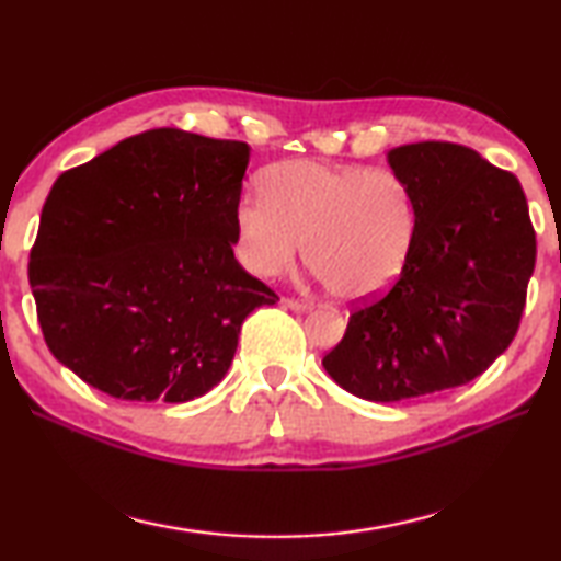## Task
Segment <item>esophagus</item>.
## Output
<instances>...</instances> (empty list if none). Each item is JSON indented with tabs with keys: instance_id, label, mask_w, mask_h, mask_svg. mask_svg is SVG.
Returning a JSON list of instances; mask_svg holds the SVG:
<instances>
[{
	"instance_id": "esophagus-1",
	"label": "esophagus",
	"mask_w": 561,
	"mask_h": 561,
	"mask_svg": "<svg viewBox=\"0 0 561 561\" xmlns=\"http://www.w3.org/2000/svg\"><path fill=\"white\" fill-rule=\"evenodd\" d=\"M283 306L290 308V310H310V302L308 300H300V298H283Z\"/></svg>"
}]
</instances>
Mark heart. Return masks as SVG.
<instances>
[{"label": "heart", "mask_w": 561, "mask_h": 561, "mask_svg": "<svg viewBox=\"0 0 561 561\" xmlns=\"http://www.w3.org/2000/svg\"><path fill=\"white\" fill-rule=\"evenodd\" d=\"M233 229L239 261L253 275L286 273L306 241V263L322 286L365 300L404 268L416 209L389 170L290 160L265 170L263 194L241 196Z\"/></svg>", "instance_id": "heart-1"}]
</instances>
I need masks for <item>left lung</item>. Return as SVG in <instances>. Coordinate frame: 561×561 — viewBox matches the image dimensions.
<instances>
[{
	"instance_id": "1",
	"label": "left lung",
	"mask_w": 561,
	"mask_h": 561,
	"mask_svg": "<svg viewBox=\"0 0 561 561\" xmlns=\"http://www.w3.org/2000/svg\"><path fill=\"white\" fill-rule=\"evenodd\" d=\"M389 167L416 209L411 249L385 296L355 308L322 357L367 401H407L468 385L515 340L537 241L523 186L470 147H394Z\"/></svg>"
}]
</instances>
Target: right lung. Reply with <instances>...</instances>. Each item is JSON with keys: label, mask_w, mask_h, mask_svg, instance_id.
Masks as SVG:
<instances>
[{"label": "right lung", "mask_w": 561, "mask_h": 561, "mask_svg": "<svg viewBox=\"0 0 561 561\" xmlns=\"http://www.w3.org/2000/svg\"><path fill=\"white\" fill-rule=\"evenodd\" d=\"M249 145L176 127L127 137L48 192L28 286L51 355L125 401L219 385L249 312L278 296L233 259Z\"/></svg>", "instance_id": "obj_1"}]
</instances>
